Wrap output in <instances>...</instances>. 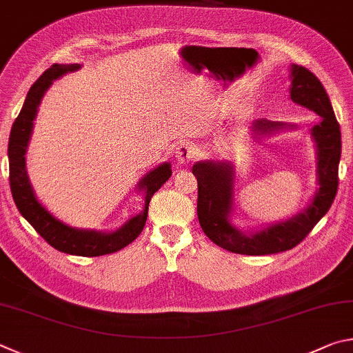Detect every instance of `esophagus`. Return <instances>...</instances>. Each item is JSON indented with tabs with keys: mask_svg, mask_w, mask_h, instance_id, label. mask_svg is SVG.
I'll use <instances>...</instances> for the list:
<instances>
[{
	"mask_svg": "<svg viewBox=\"0 0 353 353\" xmlns=\"http://www.w3.org/2000/svg\"><path fill=\"white\" fill-rule=\"evenodd\" d=\"M195 157H196V148L192 144H189V142H184V144L178 147L175 152V158L180 165L190 164L195 159Z\"/></svg>",
	"mask_w": 353,
	"mask_h": 353,
	"instance_id": "34e87169",
	"label": "esophagus"
}]
</instances>
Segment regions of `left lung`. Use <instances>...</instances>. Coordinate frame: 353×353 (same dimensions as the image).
<instances>
[{
  "label": "left lung",
  "mask_w": 353,
  "mask_h": 353,
  "mask_svg": "<svg viewBox=\"0 0 353 353\" xmlns=\"http://www.w3.org/2000/svg\"><path fill=\"white\" fill-rule=\"evenodd\" d=\"M290 97L293 102L321 116V121L312 127L318 154V192L301 214L256 234H246L239 231L230 221L234 190L232 165L214 161H201L194 164L192 173L199 183L196 214L200 226L203 232L220 248L246 256L276 254L292 250L307 237V234L324 217L335 200L338 165L341 158V130L333 113L330 99L319 79L299 65H292ZM279 128H285V125L267 119H259L252 123V130L257 134H270Z\"/></svg>",
  "instance_id": "obj_1"
}]
</instances>
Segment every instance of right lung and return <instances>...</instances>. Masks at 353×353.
<instances>
[{"mask_svg": "<svg viewBox=\"0 0 353 353\" xmlns=\"http://www.w3.org/2000/svg\"><path fill=\"white\" fill-rule=\"evenodd\" d=\"M80 65H52L51 68L37 79V82L30 86V90L24 101L20 114L14 122L9 138V181L10 190L17 209L26 219L34 230L46 240V242L57 251L66 252L72 256L96 257L103 254H111L122 248H125L144 230L148 203L153 194L169 180L172 175L170 164L164 163L157 169L148 172L139 183V190H145V205L144 211L130 219L125 225L114 232H97L76 230L65 223H61L48 209L40 205L29 183L26 170V154L28 144L32 133L34 119L43 94L51 86L52 80L59 79L63 74L79 70Z\"/></svg>", "mask_w": 353, "mask_h": 353, "instance_id": "1", "label": "right lung"}]
</instances>
